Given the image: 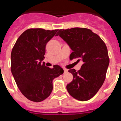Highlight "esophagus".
Returning a JSON list of instances; mask_svg holds the SVG:
<instances>
[{
	"label": "esophagus",
	"mask_w": 121,
	"mask_h": 121,
	"mask_svg": "<svg viewBox=\"0 0 121 121\" xmlns=\"http://www.w3.org/2000/svg\"><path fill=\"white\" fill-rule=\"evenodd\" d=\"M64 73H66L67 72H68V70L67 69H64Z\"/></svg>",
	"instance_id": "1"
}]
</instances>
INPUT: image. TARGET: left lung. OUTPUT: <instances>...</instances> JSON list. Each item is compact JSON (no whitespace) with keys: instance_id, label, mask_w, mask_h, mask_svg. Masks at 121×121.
<instances>
[{"instance_id":"left-lung-1","label":"left lung","mask_w":121,"mask_h":121,"mask_svg":"<svg viewBox=\"0 0 121 121\" xmlns=\"http://www.w3.org/2000/svg\"><path fill=\"white\" fill-rule=\"evenodd\" d=\"M59 36L72 50L70 60L78 58L83 64L77 72L73 69L69 72L73 79L67 84V90L71 96L80 101L93 97L103 84L109 64L106 45L97 34L85 28L60 29Z\"/></svg>"}]
</instances>
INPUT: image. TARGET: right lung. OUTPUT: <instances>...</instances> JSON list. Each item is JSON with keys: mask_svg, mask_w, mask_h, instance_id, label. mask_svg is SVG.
<instances>
[{"mask_svg": "<svg viewBox=\"0 0 121 121\" xmlns=\"http://www.w3.org/2000/svg\"><path fill=\"white\" fill-rule=\"evenodd\" d=\"M58 30L30 29L18 38L11 52V72L17 86L26 97L40 102L49 96L52 81L64 72L58 65L45 66V48Z\"/></svg>", "mask_w": 121, "mask_h": 121, "instance_id": "add662e5", "label": "right lung"}]
</instances>
